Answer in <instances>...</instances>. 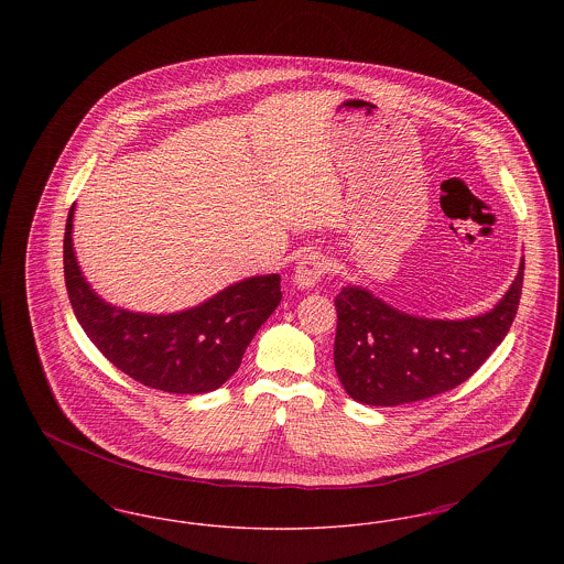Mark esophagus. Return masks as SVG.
Instances as JSON below:
<instances>
[{"label":"esophagus","instance_id":"esophagus-1","mask_svg":"<svg viewBox=\"0 0 564 564\" xmlns=\"http://www.w3.org/2000/svg\"><path fill=\"white\" fill-rule=\"evenodd\" d=\"M327 272V258L319 251H311L295 264L294 281L297 288L308 290L313 288L323 274Z\"/></svg>","mask_w":564,"mask_h":564}]
</instances>
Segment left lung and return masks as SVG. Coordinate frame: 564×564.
<instances>
[{"label":"left lung","instance_id":"obj_1","mask_svg":"<svg viewBox=\"0 0 564 564\" xmlns=\"http://www.w3.org/2000/svg\"><path fill=\"white\" fill-rule=\"evenodd\" d=\"M524 279V258L492 311L469 319L414 317L366 288L336 295L334 366L355 402L400 405L451 391L508 336Z\"/></svg>","mask_w":564,"mask_h":564}]
</instances>
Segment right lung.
<instances>
[{"label": "right lung", "mask_w": 564, "mask_h": 564, "mask_svg": "<svg viewBox=\"0 0 564 564\" xmlns=\"http://www.w3.org/2000/svg\"><path fill=\"white\" fill-rule=\"evenodd\" d=\"M72 205L65 224V285L82 329L109 361L137 382L166 393H209L241 366L245 349L281 302V276L260 274L203 304L148 315L111 306L95 294L76 260Z\"/></svg>", "instance_id": "add662e5"}]
</instances>
